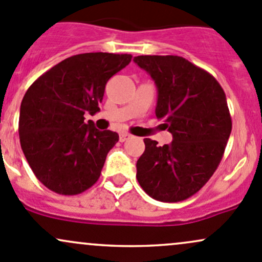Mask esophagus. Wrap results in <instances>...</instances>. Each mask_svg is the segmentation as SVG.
<instances>
[{
  "mask_svg": "<svg viewBox=\"0 0 262 262\" xmlns=\"http://www.w3.org/2000/svg\"><path fill=\"white\" fill-rule=\"evenodd\" d=\"M129 138H130V134H128V133H120L119 140H120V142H125V140L129 139Z\"/></svg>",
  "mask_w": 262,
  "mask_h": 262,
  "instance_id": "34e87169",
  "label": "esophagus"
}]
</instances>
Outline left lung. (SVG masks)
Masks as SVG:
<instances>
[{"label":"left lung","instance_id":"8db88e82","mask_svg":"<svg viewBox=\"0 0 262 262\" xmlns=\"http://www.w3.org/2000/svg\"><path fill=\"white\" fill-rule=\"evenodd\" d=\"M133 61L154 80L155 116L173 136L163 146L145 138L137 179L155 200H185L208 183L225 151L232 126L226 96L210 73L183 57L138 56Z\"/></svg>","mask_w":262,"mask_h":262}]
</instances>
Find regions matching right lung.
I'll list each match as a JSON object with an SVG mask.
<instances>
[{"label": "right lung", "instance_id": "add662e5", "mask_svg": "<svg viewBox=\"0 0 262 262\" xmlns=\"http://www.w3.org/2000/svg\"><path fill=\"white\" fill-rule=\"evenodd\" d=\"M130 61V54H76L27 89L19 109V142L34 175L50 190L77 195L99 179L119 136L85 123L84 114L99 112L109 78Z\"/></svg>", "mask_w": 262, "mask_h": 262}]
</instances>
